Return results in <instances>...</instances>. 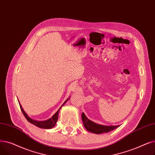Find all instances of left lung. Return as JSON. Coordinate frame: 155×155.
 <instances>
[{"instance_id":"8db88e82","label":"left lung","mask_w":155,"mask_h":155,"mask_svg":"<svg viewBox=\"0 0 155 155\" xmlns=\"http://www.w3.org/2000/svg\"><path fill=\"white\" fill-rule=\"evenodd\" d=\"M81 117H82V120L83 122L84 126L86 128V129L94 134H100L101 133H104V132H108L117 128L118 127H119V126H103V125L98 124L97 123L90 120V119H88L84 113L82 114Z\"/></svg>"}]
</instances>
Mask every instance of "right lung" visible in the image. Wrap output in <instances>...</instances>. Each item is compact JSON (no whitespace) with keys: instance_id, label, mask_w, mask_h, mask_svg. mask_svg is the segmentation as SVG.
<instances>
[{"instance_id":"1","label":"right lung","mask_w":155,"mask_h":155,"mask_svg":"<svg viewBox=\"0 0 155 155\" xmlns=\"http://www.w3.org/2000/svg\"><path fill=\"white\" fill-rule=\"evenodd\" d=\"M69 98H68L67 100H66L64 101V103L62 104V105L60 107L59 109H58V110H57V112L52 117H51V118H50V119H48V120H43V121H38V120H33V119H31V118L29 117H28V115L26 114V113L24 111V110H23V108H22V107H21V104H20V103L19 102V101H18V102H19V106H20V108H21V110L22 112H23V115H25V118H26V119H27V120H28L29 122L31 123L32 124L35 125V126H36V127H38L42 128V129H48L53 128V127L55 126V124H56V123H57V120H58V112H59L61 107L65 104L66 102H67V101L69 100Z\"/></svg>"}]
</instances>
